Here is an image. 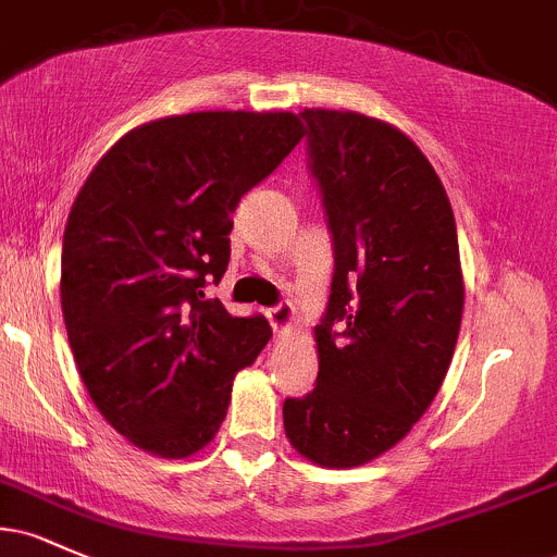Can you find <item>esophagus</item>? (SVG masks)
<instances>
[{
  "instance_id": "esophagus-1",
  "label": "esophagus",
  "mask_w": 557,
  "mask_h": 557,
  "mask_svg": "<svg viewBox=\"0 0 557 557\" xmlns=\"http://www.w3.org/2000/svg\"><path fill=\"white\" fill-rule=\"evenodd\" d=\"M267 319H270L272 330L277 332V335H283V332H287L296 324V309H293L290 304H280L267 311Z\"/></svg>"
}]
</instances>
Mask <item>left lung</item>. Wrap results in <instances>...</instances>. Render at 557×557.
<instances>
[{
    "label": "left lung",
    "mask_w": 557,
    "mask_h": 557,
    "mask_svg": "<svg viewBox=\"0 0 557 557\" xmlns=\"http://www.w3.org/2000/svg\"><path fill=\"white\" fill-rule=\"evenodd\" d=\"M309 168L335 246L314 327L317 387L283 406L285 434L324 469L398 445L443 385L463 317L456 216L430 159L395 125L304 110Z\"/></svg>",
    "instance_id": "left-lung-1"
}]
</instances>
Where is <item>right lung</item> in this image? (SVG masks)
Here are the masks:
<instances>
[{
	"label": "right lung",
	"instance_id": "right-lung-1",
	"mask_svg": "<svg viewBox=\"0 0 557 557\" xmlns=\"http://www.w3.org/2000/svg\"><path fill=\"white\" fill-rule=\"evenodd\" d=\"M304 138L293 112H190L133 127L96 162L62 240V317L83 385L140 450L188 458L220 432L267 319L203 300L243 194Z\"/></svg>",
	"mask_w": 557,
	"mask_h": 557
}]
</instances>
